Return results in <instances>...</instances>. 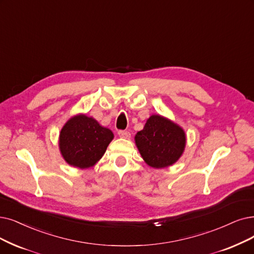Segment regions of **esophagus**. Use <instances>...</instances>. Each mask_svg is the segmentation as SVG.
<instances>
[{
    "label": "esophagus",
    "mask_w": 254,
    "mask_h": 254,
    "mask_svg": "<svg viewBox=\"0 0 254 254\" xmlns=\"http://www.w3.org/2000/svg\"><path fill=\"white\" fill-rule=\"evenodd\" d=\"M118 134H119V136L122 137V138H129L130 135H131L129 131H124V130H120L119 132H118Z\"/></svg>",
    "instance_id": "obj_1"
}]
</instances>
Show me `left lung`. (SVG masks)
<instances>
[{
	"label": "left lung",
	"instance_id": "1",
	"mask_svg": "<svg viewBox=\"0 0 254 254\" xmlns=\"http://www.w3.org/2000/svg\"><path fill=\"white\" fill-rule=\"evenodd\" d=\"M141 158L154 169L168 168L184 154L187 145L186 131L170 119L152 115L143 130L134 136Z\"/></svg>",
	"mask_w": 254,
	"mask_h": 254
}]
</instances>
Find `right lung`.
Listing matches in <instances>:
<instances>
[{"mask_svg": "<svg viewBox=\"0 0 254 254\" xmlns=\"http://www.w3.org/2000/svg\"><path fill=\"white\" fill-rule=\"evenodd\" d=\"M115 135L93 117L78 114L66 121L60 130V154L69 166L87 169L102 158Z\"/></svg>", "mask_w": 254, "mask_h": 254, "instance_id": "right-lung-1", "label": "right lung"}]
</instances>
